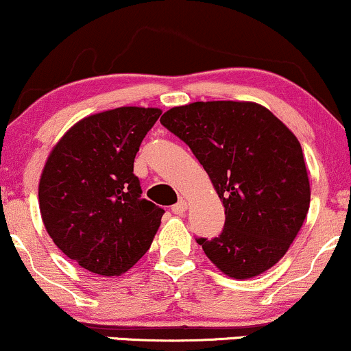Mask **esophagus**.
<instances>
[{"label": "esophagus", "instance_id": "obj_1", "mask_svg": "<svg viewBox=\"0 0 351 351\" xmlns=\"http://www.w3.org/2000/svg\"><path fill=\"white\" fill-rule=\"evenodd\" d=\"M172 213H176V215H184L185 210H187V202L185 200H180L177 202L176 205H172Z\"/></svg>", "mask_w": 351, "mask_h": 351}]
</instances>
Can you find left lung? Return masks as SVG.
I'll list each match as a JSON object with an SVG mask.
<instances>
[{
	"mask_svg": "<svg viewBox=\"0 0 351 351\" xmlns=\"http://www.w3.org/2000/svg\"><path fill=\"white\" fill-rule=\"evenodd\" d=\"M162 126L191 147L223 202L217 238H197L221 273L250 279L273 267L306 220L311 185L300 143L253 101H195L171 108Z\"/></svg>",
	"mask_w": 351,
	"mask_h": 351,
	"instance_id": "left-lung-1",
	"label": "left lung"
}]
</instances>
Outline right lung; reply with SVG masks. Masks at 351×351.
I'll use <instances>...</instances> for the list:
<instances>
[{
  "instance_id": "add662e5",
  "label": "right lung",
  "mask_w": 351,
  "mask_h": 351,
  "mask_svg": "<svg viewBox=\"0 0 351 351\" xmlns=\"http://www.w3.org/2000/svg\"><path fill=\"white\" fill-rule=\"evenodd\" d=\"M159 108L121 106L90 114L53 146L39 182L45 230L86 271L119 276L144 256L164 210L141 199L136 152Z\"/></svg>"
}]
</instances>
